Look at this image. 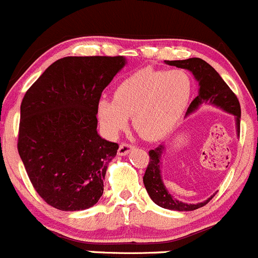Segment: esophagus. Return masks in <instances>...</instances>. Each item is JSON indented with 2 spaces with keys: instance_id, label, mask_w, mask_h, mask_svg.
<instances>
[{
  "instance_id": "1",
  "label": "esophagus",
  "mask_w": 258,
  "mask_h": 258,
  "mask_svg": "<svg viewBox=\"0 0 258 258\" xmlns=\"http://www.w3.org/2000/svg\"><path fill=\"white\" fill-rule=\"evenodd\" d=\"M134 148H135L134 145L129 144V143H121V144L119 145V149H118V155H120V156L126 155V154H129Z\"/></svg>"
}]
</instances>
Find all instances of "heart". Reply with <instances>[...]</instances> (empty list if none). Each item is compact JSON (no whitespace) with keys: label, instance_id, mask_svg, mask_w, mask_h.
I'll return each mask as SVG.
<instances>
[{"label":"heart","instance_id":"heart-1","mask_svg":"<svg viewBox=\"0 0 258 258\" xmlns=\"http://www.w3.org/2000/svg\"><path fill=\"white\" fill-rule=\"evenodd\" d=\"M192 93L186 71L143 68L124 78L114 90V100L102 98L97 114L100 125L114 137L128 125L132 116L135 132L144 139L159 140L172 129Z\"/></svg>","mask_w":258,"mask_h":258}]
</instances>
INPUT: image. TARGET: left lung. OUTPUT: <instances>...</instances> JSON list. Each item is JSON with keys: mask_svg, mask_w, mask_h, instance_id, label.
Wrapping results in <instances>:
<instances>
[{"mask_svg": "<svg viewBox=\"0 0 258 258\" xmlns=\"http://www.w3.org/2000/svg\"><path fill=\"white\" fill-rule=\"evenodd\" d=\"M166 64L174 66V67L187 70L192 73L194 78L199 83V94L195 99L188 105L186 115H190L194 111L198 110L203 104H210L214 107L220 108L226 113L232 114L236 121V133L240 135V119H241V108L237 97L235 93L230 89V87L225 83L224 79L220 77L209 63L201 58H188L182 60H165ZM165 151L164 145H159L154 150L149 151L148 168L145 170L144 181L149 196L151 200L159 205L160 208L174 210V211H194L205 206L206 204L214 198L210 196L208 200L198 204H186L182 201L176 200L171 194L169 192L161 176V158Z\"/></svg>", "mask_w": 258, "mask_h": 258, "instance_id": "obj_1", "label": "left lung"}]
</instances>
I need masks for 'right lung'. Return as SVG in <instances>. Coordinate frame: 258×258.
<instances>
[{
  "label": "right lung",
  "mask_w": 258,
  "mask_h": 258,
  "mask_svg": "<svg viewBox=\"0 0 258 258\" xmlns=\"http://www.w3.org/2000/svg\"><path fill=\"white\" fill-rule=\"evenodd\" d=\"M125 64L121 55L60 58L26 92L18 154L33 187L53 208L86 210L103 195L119 147L98 134L97 105Z\"/></svg>",
  "instance_id": "add662e5"
}]
</instances>
